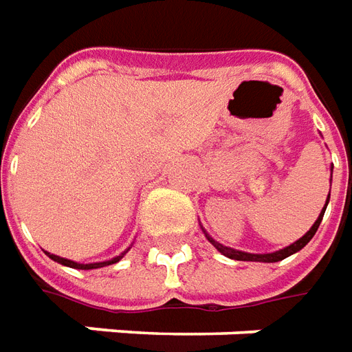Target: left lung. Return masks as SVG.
I'll return each instance as SVG.
<instances>
[{"mask_svg": "<svg viewBox=\"0 0 352 352\" xmlns=\"http://www.w3.org/2000/svg\"><path fill=\"white\" fill-rule=\"evenodd\" d=\"M330 184H331V178H330ZM328 201H330V195H328V199H326V204H324L322 212L318 214V218H316V221L313 223V228L309 229L305 235L301 236L300 241H296V243H292L290 246H286V248H283V250H276V252H271V254H250V252H243V250H235V248H229V246H223V244H220L218 241H214L212 236H208V233H204L206 235V239L210 241L216 248H218V252H221L223 256H228V258H231V260H239V261H263V263H275V261H280L284 260V258H288V256H292V254H296V252H300L305 244L315 236L316 229H318V226H320V221H322V216L324 212H326V206H328Z\"/></svg>", "mask_w": 352, "mask_h": 352, "instance_id": "1", "label": "left lung"}]
</instances>
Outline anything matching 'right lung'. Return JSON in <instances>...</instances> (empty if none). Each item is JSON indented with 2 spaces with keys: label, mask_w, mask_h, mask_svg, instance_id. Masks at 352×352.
Returning a JSON list of instances; mask_svg holds the SVG:
<instances>
[{
  "label": "right lung",
  "mask_w": 352,
  "mask_h": 352,
  "mask_svg": "<svg viewBox=\"0 0 352 352\" xmlns=\"http://www.w3.org/2000/svg\"><path fill=\"white\" fill-rule=\"evenodd\" d=\"M129 252V248L123 252V254H119L117 258H111L108 261H98V263H77V261H72V260H66V258H60V256H54V254H49L47 252V256L54 260L56 263H62V265H66V267H74V269H98V267H106V265H111V263H117V261L123 258L124 254Z\"/></svg>",
  "instance_id": "right-lung-1"
}]
</instances>
